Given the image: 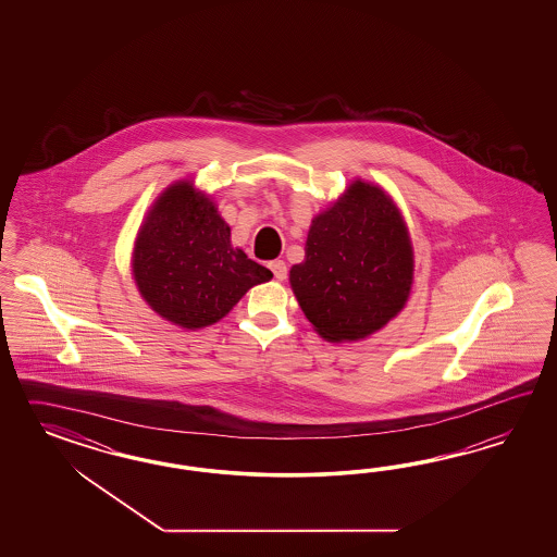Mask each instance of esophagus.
I'll list each match as a JSON object with an SVG mask.
<instances>
[{
  "label": "esophagus",
  "mask_w": 557,
  "mask_h": 557,
  "mask_svg": "<svg viewBox=\"0 0 557 557\" xmlns=\"http://www.w3.org/2000/svg\"><path fill=\"white\" fill-rule=\"evenodd\" d=\"M270 270L273 271V275H275V280H280V282H284L287 277V265L284 261H271Z\"/></svg>",
  "instance_id": "34e87169"
}]
</instances>
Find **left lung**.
I'll return each mask as SVG.
<instances>
[{
    "mask_svg": "<svg viewBox=\"0 0 557 557\" xmlns=\"http://www.w3.org/2000/svg\"><path fill=\"white\" fill-rule=\"evenodd\" d=\"M412 245L380 187L355 182L312 220L289 284L306 319L329 341L368 337L396 317L412 286Z\"/></svg>",
    "mask_w": 557,
    "mask_h": 557,
    "instance_id": "8db88e82",
    "label": "left lung"
}]
</instances>
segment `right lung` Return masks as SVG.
I'll return each mask as SVG.
<instances>
[{
	"instance_id": "right-lung-1",
	"label": "right lung",
	"mask_w": 557,
	"mask_h": 557,
	"mask_svg": "<svg viewBox=\"0 0 557 557\" xmlns=\"http://www.w3.org/2000/svg\"><path fill=\"white\" fill-rule=\"evenodd\" d=\"M133 271L152 310L184 329L214 324L249 287L273 277L233 249L228 224L189 182L168 187L152 206L136 236Z\"/></svg>"
}]
</instances>
